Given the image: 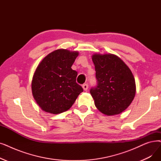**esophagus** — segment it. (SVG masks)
Here are the masks:
<instances>
[{
    "label": "esophagus",
    "mask_w": 161,
    "mask_h": 161,
    "mask_svg": "<svg viewBox=\"0 0 161 161\" xmlns=\"http://www.w3.org/2000/svg\"><path fill=\"white\" fill-rule=\"evenodd\" d=\"M82 87L83 89V90L84 91H87V89H88V84H87V83H85V84H83L82 86Z\"/></svg>",
    "instance_id": "obj_1"
}]
</instances>
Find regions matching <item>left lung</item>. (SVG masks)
<instances>
[{"label": "left lung", "mask_w": 161, "mask_h": 161, "mask_svg": "<svg viewBox=\"0 0 161 161\" xmlns=\"http://www.w3.org/2000/svg\"><path fill=\"white\" fill-rule=\"evenodd\" d=\"M97 86L90 93L95 105L102 113L116 115L122 113L134 100L136 82L130 69L116 55L94 54Z\"/></svg>", "instance_id": "1"}]
</instances>
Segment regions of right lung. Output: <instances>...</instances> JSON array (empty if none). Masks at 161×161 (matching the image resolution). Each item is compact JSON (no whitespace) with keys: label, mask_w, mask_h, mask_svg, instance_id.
Here are the masks:
<instances>
[{"label":"right lung","mask_w":161,"mask_h":161,"mask_svg":"<svg viewBox=\"0 0 161 161\" xmlns=\"http://www.w3.org/2000/svg\"><path fill=\"white\" fill-rule=\"evenodd\" d=\"M77 51L58 49L42 60L31 81L32 94L41 108L57 114L71 108L83 88L76 83L78 73L71 68Z\"/></svg>","instance_id":"add662e5"}]
</instances>
